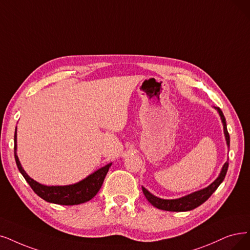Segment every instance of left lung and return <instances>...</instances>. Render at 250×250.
I'll list each match as a JSON object with an SVG mask.
<instances>
[{"label":"left lung","mask_w":250,"mask_h":250,"mask_svg":"<svg viewBox=\"0 0 250 250\" xmlns=\"http://www.w3.org/2000/svg\"><path fill=\"white\" fill-rule=\"evenodd\" d=\"M217 109V112L221 116L222 122L224 125V133H225V137L227 141V145L228 146H229V135L227 129V124H226V118L222 112V109L219 107H215ZM228 167H229V162L227 161L223 168L222 171L219 173L218 177L215 179V181L209 185L207 188L200 189V191H197L195 193H192L189 195H187L185 197L178 198V199H171V200H166V199H161L158 198L156 196H154L153 194L149 193L146 188H145L143 187V192L146 196V198L147 199V201L151 203L153 206L162 209V210H166V211H188L192 210V209L200 206L201 204H203L207 199L210 197L215 189L218 188V186L223 183V181L225 179V176L227 174L228 171Z\"/></svg>","instance_id":"obj_1"}]
</instances>
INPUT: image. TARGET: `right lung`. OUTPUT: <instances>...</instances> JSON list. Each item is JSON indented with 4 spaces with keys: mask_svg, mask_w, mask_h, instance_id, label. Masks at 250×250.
<instances>
[{
    "mask_svg": "<svg viewBox=\"0 0 250 250\" xmlns=\"http://www.w3.org/2000/svg\"><path fill=\"white\" fill-rule=\"evenodd\" d=\"M17 149V135L16 130L14 134V157L16 165L19 171L23 175L27 184L31 186L34 192L45 201L50 203H55L59 205H78L81 203H85L97 194L99 188H102L104 177L108 171L112 163H109L98 170L88 175L83 181L79 182L74 185L69 186H44L34 181L33 178L29 177L27 173L24 171L21 162H19L18 156L16 154Z\"/></svg>",
    "mask_w": 250,
    "mask_h": 250,
    "instance_id": "1",
    "label": "right lung"
}]
</instances>
